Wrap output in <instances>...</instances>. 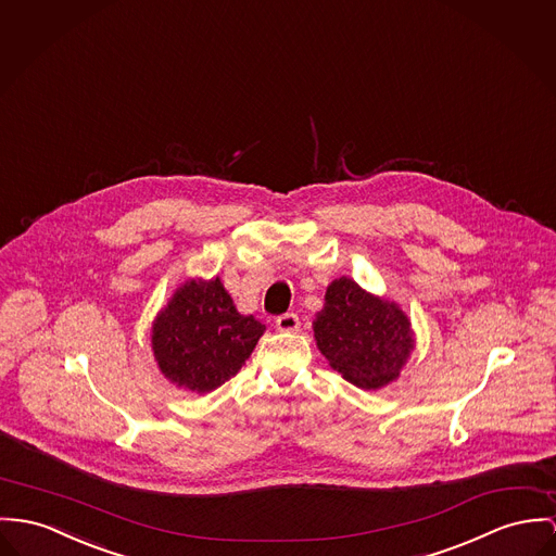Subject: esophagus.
<instances>
[{
  "instance_id": "obj_1",
  "label": "esophagus",
  "mask_w": 556,
  "mask_h": 556,
  "mask_svg": "<svg viewBox=\"0 0 556 556\" xmlns=\"http://www.w3.org/2000/svg\"><path fill=\"white\" fill-rule=\"evenodd\" d=\"M277 330L281 332H299L300 319L296 313H286V315H279L277 321H275Z\"/></svg>"
}]
</instances>
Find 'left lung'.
<instances>
[{"label":"left lung","mask_w":556,"mask_h":556,"mask_svg":"<svg viewBox=\"0 0 556 556\" xmlns=\"http://www.w3.org/2000/svg\"><path fill=\"white\" fill-rule=\"evenodd\" d=\"M313 332L330 366L359 389H381L397 379L415 349L406 313L349 277L328 286Z\"/></svg>","instance_id":"obj_1"}]
</instances>
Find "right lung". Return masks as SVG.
Segmentation results:
<instances>
[{"mask_svg": "<svg viewBox=\"0 0 556 556\" xmlns=\"http://www.w3.org/2000/svg\"><path fill=\"white\" fill-rule=\"evenodd\" d=\"M264 330L254 315L237 311L219 277L190 279L156 315L152 351L165 379L210 393L241 370Z\"/></svg>", "mask_w": 556, "mask_h": 556, "instance_id": "1", "label": "right lung"}]
</instances>
